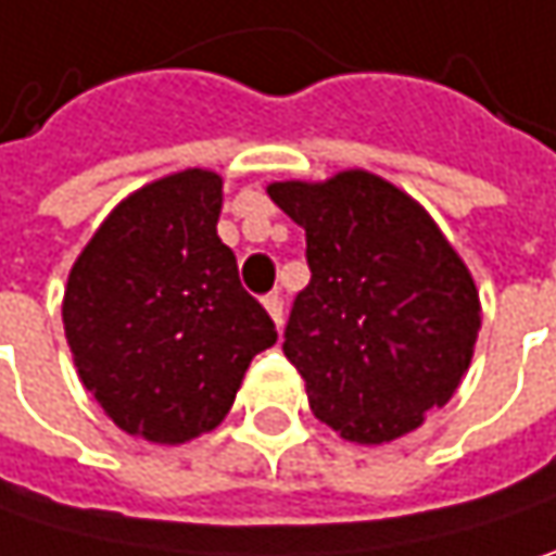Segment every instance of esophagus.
Segmentation results:
<instances>
[{"instance_id":"34e87169","label":"esophagus","mask_w":556,"mask_h":556,"mask_svg":"<svg viewBox=\"0 0 556 556\" xmlns=\"http://www.w3.org/2000/svg\"><path fill=\"white\" fill-rule=\"evenodd\" d=\"M264 308L270 312L274 325H277V328H282V295H277V292H270V295L264 299Z\"/></svg>"}]
</instances>
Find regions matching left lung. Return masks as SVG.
<instances>
[{"label":"left lung","mask_w":556,"mask_h":556,"mask_svg":"<svg viewBox=\"0 0 556 556\" xmlns=\"http://www.w3.org/2000/svg\"><path fill=\"white\" fill-rule=\"evenodd\" d=\"M267 193L305 228L312 279L292 302L282 353L315 417L359 445L417 429L475 356L480 299L465 261L379 175L277 180Z\"/></svg>","instance_id":"obj_1"}]
</instances>
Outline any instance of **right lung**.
Listing matches in <instances>:
<instances>
[{
    "mask_svg": "<svg viewBox=\"0 0 556 556\" xmlns=\"http://www.w3.org/2000/svg\"><path fill=\"white\" fill-rule=\"evenodd\" d=\"M223 177L146 184L91 235L70 270L63 325L101 410L149 442L180 445L223 424L251 359L277 343L216 235Z\"/></svg>",
    "mask_w": 556,
    "mask_h": 556,
    "instance_id": "1",
    "label": "right lung"
}]
</instances>
